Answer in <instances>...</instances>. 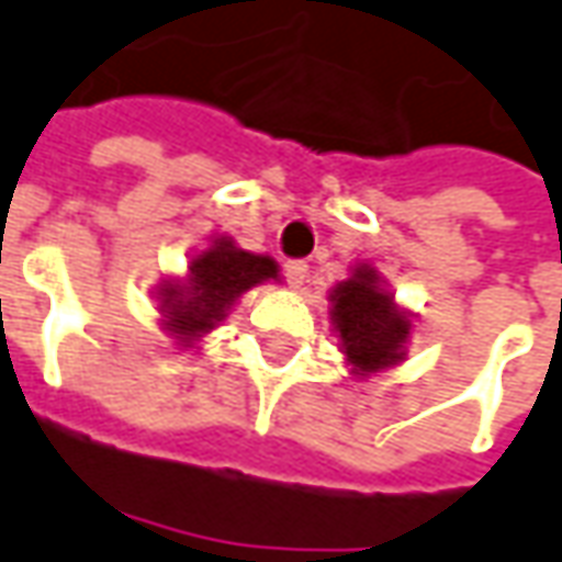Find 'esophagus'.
Here are the masks:
<instances>
[{
    "label": "esophagus",
    "instance_id": "1",
    "mask_svg": "<svg viewBox=\"0 0 562 562\" xmlns=\"http://www.w3.org/2000/svg\"><path fill=\"white\" fill-rule=\"evenodd\" d=\"M284 278H288V284L293 290H300L306 284L308 278V266L306 262H300V259H290L288 266H284Z\"/></svg>",
    "mask_w": 562,
    "mask_h": 562
}]
</instances>
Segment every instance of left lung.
I'll list each match as a JSON object with an SVG mask.
<instances>
[{
    "mask_svg": "<svg viewBox=\"0 0 562 562\" xmlns=\"http://www.w3.org/2000/svg\"><path fill=\"white\" fill-rule=\"evenodd\" d=\"M327 315L349 374L359 380L383 374L408 356L412 312L395 303L386 278L371 262H356L349 278L327 290Z\"/></svg>",
    "mask_w": 562,
    "mask_h": 562,
    "instance_id": "obj_1",
    "label": "left lung"
}]
</instances>
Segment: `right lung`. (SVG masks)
Segmentation results:
<instances>
[{
  "label": "right lung",
  "instance_id": "1",
  "mask_svg": "<svg viewBox=\"0 0 562 562\" xmlns=\"http://www.w3.org/2000/svg\"><path fill=\"white\" fill-rule=\"evenodd\" d=\"M266 281H281L272 256L240 250L235 237L210 235L188 259L184 274L164 278L154 288L160 327L179 349H198V342L228 318L237 300Z\"/></svg>",
  "mask_w": 562,
  "mask_h": 562
}]
</instances>
